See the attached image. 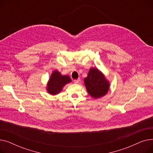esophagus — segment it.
<instances>
[{
	"mask_svg": "<svg viewBox=\"0 0 153 153\" xmlns=\"http://www.w3.org/2000/svg\"><path fill=\"white\" fill-rule=\"evenodd\" d=\"M79 81H80V79H76V80H74V83H79Z\"/></svg>",
	"mask_w": 153,
	"mask_h": 153,
	"instance_id": "1",
	"label": "esophagus"
}]
</instances>
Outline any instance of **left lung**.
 I'll list each match as a JSON object with an SVG mask.
<instances>
[{"label":"left lung","mask_w":153,"mask_h":153,"mask_svg":"<svg viewBox=\"0 0 153 153\" xmlns=\"http://www.w3.org/2000/svg\"><path fill=\"white\" fill-rule=\"evenodd\" d=\"M87 91L94 99H98L106 95L110 84L105 77L97 68H91L87 77L84 79Z\"/></svg>","instance_id":"1"}]
</instances>
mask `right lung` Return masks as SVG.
<instances>
[{
  "label": "right lung",
  "instance_id": "add662e5",
  "mask_svg": "<svg viewBox=\"0 0 153 153\" xmlns=\"http://www.w3.org/2000/svg\"><path fill=\"white\" fill-rule=\"evenodd\" d=\"M71 82V79L68 76H62L58 71L53 72L50 79L48 82L46 90L51 95L59 94L62 89V87L66 84Z\"/></svg>",
  "mask_w": 153,
  "mask_h": 153
}]
</instances>
